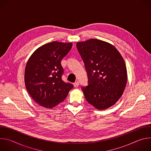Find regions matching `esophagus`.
Masks as SVG:
<instances>
[{"label": "esophagus", "instance_id": "obj_1", "mask_svg": "<svg viewBox=\"0 0 151 151\" xmlns=\"http://www.w3.org/2000/svg\"><path fill=\"white\" fill-rule=\"evenodd\" d=\"M73 85H74V87H75V88H76V87H78V86H79V82H78V81H76V82H75L74 83H73Z\"/></svg>", "mask_w": 151, "mask_h": 151}]
</instances>
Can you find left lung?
I'll return each mask as SVG.
<instances>
[{
  "label": "left lung",
  "instance_id": "left-lung-1",
  "mask_svg": "<svg viewBox=\"0 0 151 151\" xmlns=\"http://www.w3.org/2000/svg\"><path fill=\"white\" fill-rule=\"evenodd\" d=\"M87 70L88 85L82 87L85 97L97 109L113 106L122 95L127 81L125 61L117 49L101 40L77 42Z\"/></svg>",
  "mask_w": 151,
  "mask_h": 151
}]
</instances>
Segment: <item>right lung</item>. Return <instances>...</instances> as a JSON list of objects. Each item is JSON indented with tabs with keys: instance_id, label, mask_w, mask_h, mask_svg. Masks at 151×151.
<instances>
[{
	"instance_id": "right-lung-1",
	"label": "right lung",
	"mask_w": 151,
	"mask_h": 151,
	"mask_svg": "<svg viewBox=\"0 0 151 151\" xmlns=\"http://www.w3.org/2000/svg\"><path fill=\"white\" fill-rule=\"evenodd\" d=\"M72 47V43L54 41L38 48L29 58L24 72L26 89L40 106L51 109L64 101L72 83L64 82L61 76L63 58Z\"/></svg>"
}]
</instances>
